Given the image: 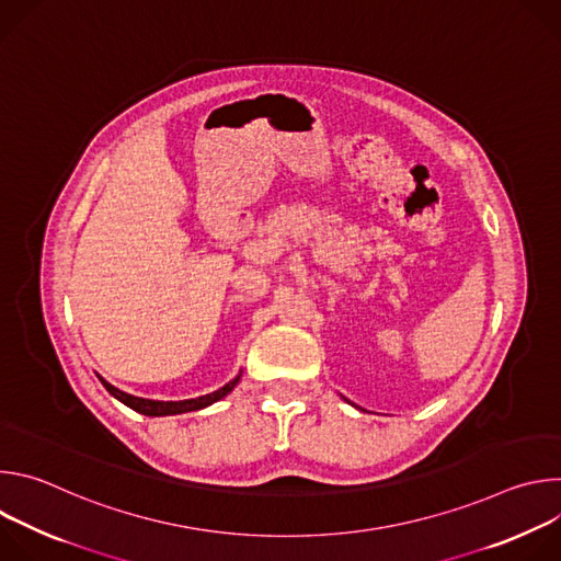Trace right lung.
Instances as JSON below:
<instances>
[{
	"mask_svg": "<svg viewBox=\"0 0 561 561\" xmlns=\"http://www.w3.org/2000/svg\"><path fill=\"white\" fill-rule=\"evenodd\" d=\"M239 377H242V373H239L234 379H230L226 386H221L219 390L215 392H208V394H202V397H195V399H182V402H157V399H144V397H135V394H128L119 388H115L113 383H108L106 379L100 377V381L104 383V388L115 397L119 399L122 404H126L128 409L141 413V415H148V417H164V415H180V413H191V411H202L215 402H219L221 397H226L239 381Z\"/></svg>",
	"mask_w": 561,
	"mask_h": 561,
	"instance_id": "add662e5",
	"label": "right lung"
}]
</instances>
